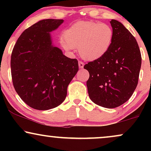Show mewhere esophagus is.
<instances>
[{
    "instance_id": "34e87169",
    "label": "esophagus",
    "mask_w": 151,
    "mask_h": 151,
    "mask_svg": "<svg viewBox=\"0 0 151 151\" xmlns=\"http://www.w3.org/2000/svg\"><path fill=\"white\" fill-rule=\"evenodd\" d=\"M78 64H79V68H80V69L83 68V67H84V64L82 62H81V61H79V62H78Z\"/></svg>"
}]
</instances>
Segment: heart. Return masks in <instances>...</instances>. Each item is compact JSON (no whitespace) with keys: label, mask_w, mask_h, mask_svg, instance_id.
<instances>
[{"label":"heart","mask_w":151,"mask_h":151,"mask_svg":"<svg viewBox=\"0 0 151 151\" xmlns=\"http://www.w3.org/2000/svg\"><path fill=\"white\" fill-rule=\"evenodd\" d=\"M113 40V29L108 24L80 21L64 31L61 43L66 51L72 52L74 48H78L84 60L95 61L106 55Z\"/></svg>","instance_id":"heart-1"}]
</instances>
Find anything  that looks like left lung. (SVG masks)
I'll return each instance as SVG.
<instances>
[{
    "label": "left lung",
    "instance_id": "obj_1",
    "mask_svg": "<svg viewBox=\"0 0 151 151\" xmlns=\"http://www.w3.org/2000/svg\"><path fill=\"white\" fill-rule=\"evenodd\" d=\"M114 40L104 57L88 62L86 81L88 93L93 103L113 109L125 103L132 96L138 84L141 55L136 40L125 26L111 20Z\"/></svg>",
    "mask_w": 151,
    "mask_h": 151
}]
</instances>
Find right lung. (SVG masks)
Returning <instances> with one entry per match:
<instances>
[{"label":"right lung","instance_id":"right-lung-1","mask_svg":"<svg viewBox=\"0 0 151 151\" xmlns=\"http://www.w3.org/2000/svg\"><path fill=\"white\" fill-rule=\"evenodd\" d=\"M63 22L40 20L20 35L12 52L10 67L15 91L26 104L37 110L61 104L79 70L77 59L67 58L52 45L50 32Z\"/></svg>","mask_w":151,"mask_h":151}]
</instances>
